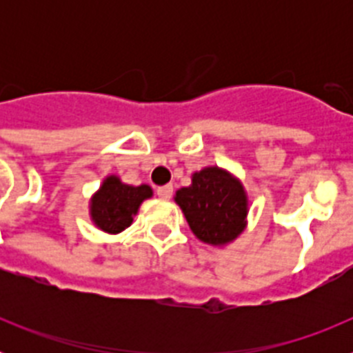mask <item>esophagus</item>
<instances>
[{
    "instance_id": "esophagus-1",
    "label": "esophagus",
    "mask_w": 353,
    "mask_h": 353,
    "mask_svg": "<svg viewBox=\"0 0 353 353\" xmlns=\"http://www.w3.org/2000/svg\"><path fill=\"white\" fill-rule=\"evenodd\" d=\"M157 196L161 199H170L171 196H173V185H170V183H168V185L159 187V189H157Z\"/></svg>"
}]
</instances>
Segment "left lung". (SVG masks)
Instances as JSON below:
<instances>
[{"instance_id": "1", "label": "left lung", "mask_w": 353, "mask_h": 353, "mask_svg": "<svg viewBox=\"0 0 353 353\" xmlns=\"http://www.w3.org/2000/svg\"><path fill=\"white\" fill-rule=\"evenodd\" d=\"M174 201L192 233L205 244L224 245L244 232L248 194L240 180L221 168L210 166L192 174V183L176 191Z\"/></svg>"}]
</instances>
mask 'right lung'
Instances as JSON below:
<instances>
[{
  "label": "right lung",
  "instance_id": "right-lung-1",
  "mask_svg": "<svg viewBox=\"0 0 353 353\" xmlns=\"http://www.w3.org/2000/svg\"><path fill=\"white\" fill-rule=\"evenodd\" d=\"M154 194L152 187L127 185L118 176L111 174L102 182L101 189L93 194L90 215L97 228L105 233H120L132 224L139 205Z\"/></svg>",
  "mask_w": 353,
  "mask_h": 353
}]
</instances>
